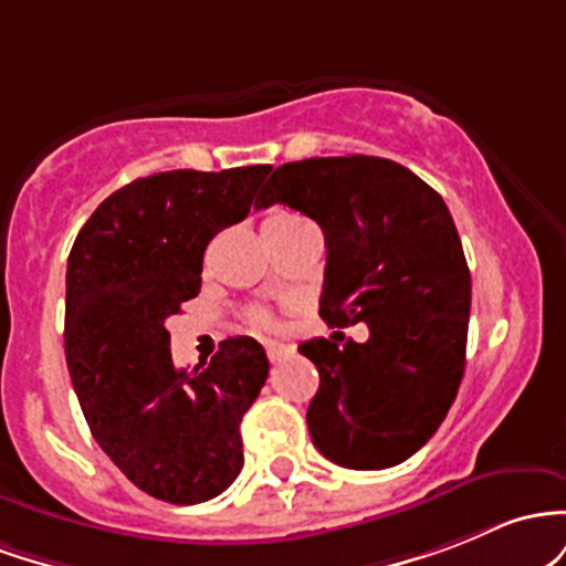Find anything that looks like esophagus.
Segmentation results:
<instances>
[{"instance_id": "34e87169", "label": "esophagus", "mask_w": 566, "mask_h": 566, "mask_svg": "<svg viewBox=\"0 0 566 566\" xmlns=\"http://www.w3.org/2000/svg\"><path fill=\"white\" fill-rule=\"evenodd\" d=\"M291 355H294V347L277 345V342H270V345H266V358H270L272 364H277V360L283 358H291Z\"/></svg>"}]
</instances>
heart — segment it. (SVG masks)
Here are the masks:
<instances>
[{"label":"heart","mask_w":566,"mask_h":566,"mask_svg":"<svg viewBox=\"0 0 566 566\" xmlns=\"http://www.w3.org/2000/svg\"><path fill=\"white\" fill-rule=\"evenodd\" d=\"M283 219H291V216H272V219H266V221H283ZM256 323H266V317L256 315Z\"/></svg>","instance_id":"obj_1"}]
</instances>
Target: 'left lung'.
<instances>
[{"label":"left lung","mask_w":566,"mask_h":566,"mask_svg":"<svg viewBox=\"0 0 566 566\" xmlns=\"http://www.w3.org/2000/svg\"><path fill=\"white\" fill-rule=\"evenodd\" d=\"M275 202L326 238L323 321L368 326L366 342L300 345L321 374L315 449L353 471L398 465L436 433L465 371L471 272L452 213L409 168L366 155L281 165L256 208Z\"/></svg>","instance_id":"obj_1"}]
</instances>
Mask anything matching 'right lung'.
I'll use <instances>...</instances> for the list:
<instances>
[{"mask_svg":"<svg viewBox=\"0 0 566 566\" xmlns=\"http://www.w3.org/2000/svg\"><path fill=\"white\" fill-rule=\"evenodd\" d=\"M270 165L165 170L125 184L85 221L66 266V364L98 447L142 492L206 503L243 468L240 422L270 374L251 336L192 371L165 321L200 294L202 253L251 211Z\"/></svg>","mask_w":566,"mask_h":566,"instance_id":"add662e5","label":"right lung"}]
</instances>
